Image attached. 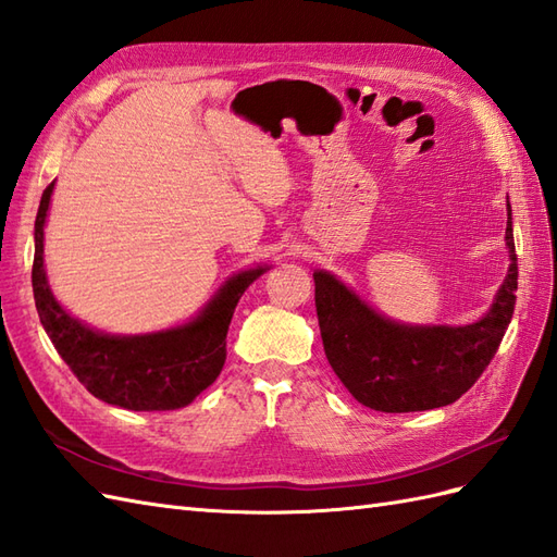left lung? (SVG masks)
Instances as JSON below:
<instances>
[{"instance_id":"obj_1","label":"left lung","mask_w":557,"mask_h":557,"mask_svg":"<svg viewBox=\"0 0 557 557\" xmlns=\"http://www.w3.org/2000/svg\"><path fill=\"white\" fill-rule=\"evenodd\" d=\"M508 273L490 310L463 326L405 324L381 315L330 270H315V308L326 360L355 400L400 414L445 407L487 369L516 310L518 256L506 199Z\"/></svg>"}]
</instances>
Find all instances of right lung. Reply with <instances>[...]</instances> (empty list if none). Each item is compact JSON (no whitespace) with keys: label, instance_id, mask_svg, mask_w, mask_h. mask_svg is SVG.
Segmentation results:
<instances>
[{"label":"right lung","instance_id":"add662e5","mask_svg":"<svg viewBox=\"0 0 557 557\" xmlns=\"http://www.w3.org/2000/svg\"><path fill=\"white\" fill-rule=\"evenodd\" d=\"M41 195L35 219L33 292L39 322L73 374L98 400L132 411H166L190 405L225 364V336L235 306L270 265L239 270L185 324L150 334H106L55 301L45 268V225L53 195Z\"/></svg>","mask_w":557,"mask_h":557}]
</instances>
